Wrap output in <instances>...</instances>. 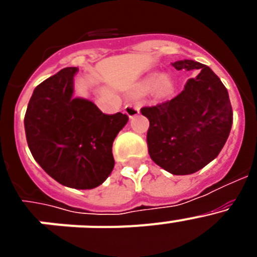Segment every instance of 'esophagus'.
Here are the masks:
<instances>
[{"label":"esophagus","instance_id":"1","mask_svg":"<svg viewBox=\"0 0 257 257\" xmlns=\"http://www.w3.org/2000/svg\"><path fill=\"white\" fill-rule=\"evenodd\" d=\"M124 112H126V114L128 115L130 118L135 117V115L139 114V106L138 105H134V104H127L126 106H124Z\"/></svg>","mask_w":257,"mask_h":257}]
</instances>
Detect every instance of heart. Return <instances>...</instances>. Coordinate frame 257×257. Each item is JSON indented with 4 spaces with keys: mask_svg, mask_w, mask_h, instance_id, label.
I'll return each instance as SVG.
<instances>
[{
    "mask_svg": "<svg viewBox=\"0 0 257 257\" xmlns=\"http://www.w3.org/2000/svg\"><path fill=\"white\" fill-rule=\"evenodd\" d=\"M158 85V90H160L161 94H167V92L171 90V83H170V81L167 78H158V76H151L149 78H147V81L144 82V85H143V87L145 88V90H152V88L154 87V86Z\"/></svg>",
    "mask_w": 257,
    "mask_h": 257,
    "instance_id": "1",
    "label": "heart"
}]
</instances>
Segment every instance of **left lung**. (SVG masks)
Returning <instances> with one entry per match:
<instances>
[{"mask_svg":"<svg viewBox=\"0 0 257 257\" xmlns=\"http://www.w3.org/2000/svg\"><path fill=\"white\" fill-rule=\"evenodd\" d=\"M178 70H199L174 99L142 108L149 119L148 152L154 163L172 175L203 169L222 149L233 123L228 90L205 64L172 63Z\"/></svg>","mask_w":257,"mask_h":257,"instance_id":"obj_1","label":"left lung"}]
</instances>
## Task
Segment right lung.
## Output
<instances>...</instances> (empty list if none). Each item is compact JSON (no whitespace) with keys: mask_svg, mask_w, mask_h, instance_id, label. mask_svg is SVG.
<instances>
[{"mask_svg":"<svg viewBox=\"0 0 257 257\" xmlns=\"http://www.w3.org/2000/svg\"><path fill=\"white\" fill-rule=\"evenodd\" d=\"M77 70L64 68L35 88L24 128L29 151L46 174L65 187L92 189L112 172L113 142L128 117L104 114L92 101L73 97Z\"/></svg>","mask_w":257,"mask_h":257,"instance_id":"obj_1","label":"right lung"}]
</instances>
